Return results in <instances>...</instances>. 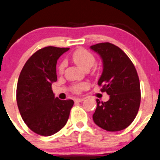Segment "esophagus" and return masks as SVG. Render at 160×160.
I'll return each instance as SVG.
<instances>
[{"label": "esophagus", "mask_w": 160, "mask_h": 160, "mask_svg": "<svg viewBox=\"0 0 160 160\" xmlns=\"http://www.w3.org/2000/svg\"><path fill=\"white\" fill-rule=\"evenodd\" d=\"M84 99L85 98H75V102H82L84 101Z\"/></svg>", "instance_id": "esophagus-1"}]
</instances>
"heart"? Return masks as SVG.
<instances>
[{
    "instance_id": "1",
    "label": "heart",
    "mask_w": 160,
    "mask_h": 160,
    "mask_svg": "<svg viewBox=\"0 0 160 160\" xmlns=\"http://www.w3.org/2000/svg\"><path fill=\"white\" fill-rule=\"evenodd\" d=\"M72 59L73 62L75 64L78 65L80 68L85 70V71L90 69L94 66L96 61V59L94 55L92 52H89V51H88L87 49H83V48L76 49L72 55ZM66 66V61H62L60 62L59 67H58V72H59V74H62L64 72ZM86 87L87 84L80 83L77 84V85H74L72 87V89L75 93H79L82 91H83L84 89L86 88Z\"/></svg>"
}]
</instances>
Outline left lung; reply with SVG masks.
I'll return each instance as SVG.
<instances>
[{
	"label": "left lung",
	"instance_id": "8db88e82",
	"mask_svg": "<svg viewBox=\"0 0 160 160\" xmlns=\"http://www.w3.org/2000/svg\"><path fill=\"white\" fill-rule=\"evenodd\" d=\"M103 61L99 78L101 91L110 95L103 102L97 99L93 114L95 124L108 131H120L135 119L140 104V85L137 70L130 58L118 46L101 42L90 46Z\"/></svg>",
	"mask_w": 160,
	"mask_h": 160
}]
</instances>
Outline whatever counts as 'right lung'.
Masks as SVG:
<instances>
[{
	"mask_svg": "<svg viewBox=\"0 0 160 160\" xmlns=\"http://www.w3.org/2000/svg\"><path fill=\"white\" fill-rule=\"evenodd\" d=\"M69 48L47 46L25 63L17 85V103L22 119L34 133L51 136L66 125L72 100L55 98L52 83L57 81L56 63Z\"/></svg>",
	"mask_w": 160,
	"mask_h": 160,
	"instance_id": "right-lung-1",
	"label": "right lung"
}]
</instances>
